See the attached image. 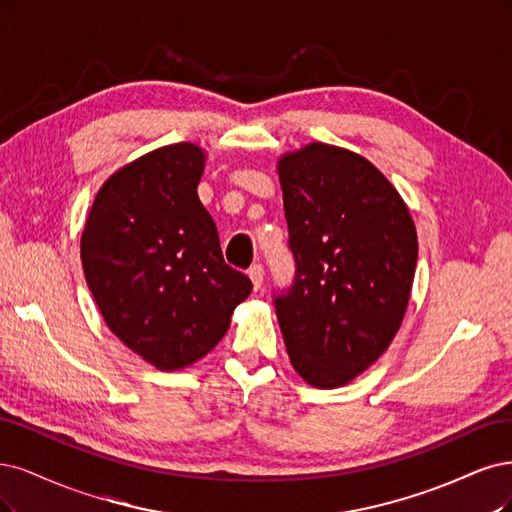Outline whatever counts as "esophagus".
I'll use <instances>...</instances> for the list:
<instances>
[{
	"mask_svg": "<svg viewBox=\"0 0 512 512\" xmlns=\"http://www.w3.org/2000/svg\"><path fill=\"white\" fill-rule=\"evenodd\" d=\"M249 278L255 289H259L263 285V266H259V263H255V266H251L249 270Z\"/></svg>",
	"mask_w": 512,
	"mask_h": 512,
	"instance_id": "34e87169",
	"label": "esophagus"
}]
</instances>
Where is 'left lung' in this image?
I'll use <instances>...</instances> for the list:
<instances>
[{
  "label": "left lung",
  "instance_id": "1",
  "mask_svg": "<svg viewBox=\"0 0 512 512\" xmlns=\"http://www.w3.org/2000/svg\"><path fill=\"white\" fill-rule=\"evenodd\" d=\"M295 283L274 300L293 370L310 387L349 385L404 321L417 229L402 195L349 148L310 142L276 161Z\"/></svg>",
  "mask_w": 512,
  "mask_h": 512
}]
</instances>
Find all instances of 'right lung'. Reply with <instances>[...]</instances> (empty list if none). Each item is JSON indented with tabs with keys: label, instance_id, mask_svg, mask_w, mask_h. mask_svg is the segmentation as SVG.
<instances>
[{
	"label": "right lung",
	"instance_id": "1",
	"mask_svg": "<svg viewBox=\"0 0 512 512\" xmlns=\"http://www.w3.org/2000/svg\"><path fill=\"white\" fill-rule=\"evenodd\" d=\"M204 168L193 142L125 163L97 191L80 236L82 272L110 332L161 372L208 355L253 289L223 261L197 197Z\"/></svg>",
	"mask_w": 512,
	"mask_h": 512
}]
</instances>
